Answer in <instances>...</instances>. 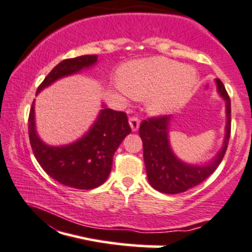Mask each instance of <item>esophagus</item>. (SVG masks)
Segmentation results:
<instances>
[{"mask_svg":"<svg viewBox=\"0 0 252 252\" xmlns=\"http://www.w3.org/2000/svg\"><path fill=\"white\" fill-rule=\"evenodd\" d=\"M128 124H129V126H131V129L133 132H136L137 129L139 128V119L137 118V116H131L128 120Z\"/></svg>","mask_w":252,"mask_h":252,"instance_id":"obj_1","label":"esophagus"}]
</instances>
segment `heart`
Here are the masks:
<instances>
[{
	"label": "heart",
	"mask_w": 252,
	"mask_h": 252,
	"mask_svg": "<svg viewBox=\"0 0 252 252\" xmlns=\"http://www.w3.org/2000/svg\"><path fill=\"white\" fill-rule=\"evenodd\" d=\"M118 88L136 99L148 98L154 115H166L182 107L198 84L191 66L171 59L157 58L131 62L119 69Z\"/></svg>",
	"instance_id": "1"
}]
</instances>
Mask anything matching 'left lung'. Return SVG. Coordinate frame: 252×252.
Returning a JSON list of instances; mask_svg holds the SVG:
<instances>
[{"label": "left lung", "mask_w": 252, "mask_h": 252, "mask_svg": "<svg viewBox=\"0 0 252 252\" xmlns=\"http://www.w3.org/2000/svg\"><path fill=\"white\" fill-rule=\"evenodd\" d=\"M217 92L225 102V127L222 148L214 159L205 165L188 164L176 157L170 144L172 116H160L144 120L139 127L143 142V158L149 184L165 194H178L206 180L221 164L230 137V99L221 80H215Z\"/></svg>", "instance_id": "8db88e82"}]
</instances>
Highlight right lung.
<instances>
[{"label": "right lung", "mask_w": 252, "mask_h": 252, "mask_svg": "<svg viewBox=\"0 0 252 252\" xmlns=\"http://www.w3.org/2000/svg\"><path fill=\"white\" fill-rule=\"evenodd\" d=\"M95 54L61 62L46 76L37 93L63 77L95 65ZM131 132L124 111L102 105L90 129L77 141L64 145H48L38 137L35 123V102L30 109L29 138L32 152L41 167L57 182L76 189H93L107 181L113 165L114 153Z\"/></svg>", "instance_id": "obj_1"}]
</instances>
